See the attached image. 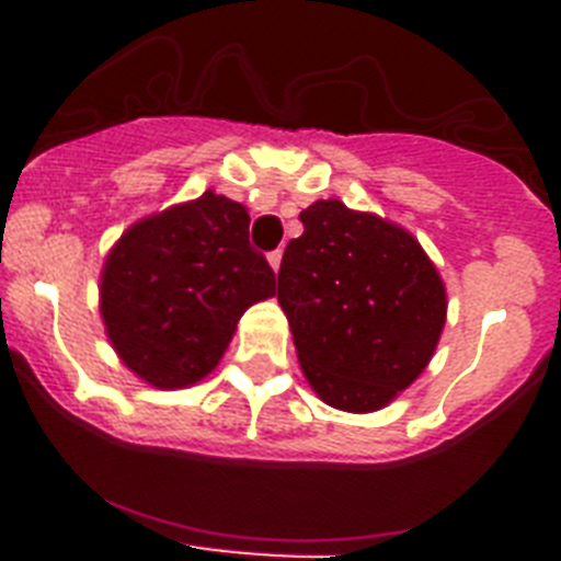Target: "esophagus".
<instances>
[{
    "label": "esophagus",
    "mask_w": 561,
    "mask_h": 561,
    "mask_svg": "<svg viewBox=\"0 0 561 561\" xmlns=\"http://www.w3.org/2000/svg\"><path fill=\"white\" fill-rule=\"evenodd\" d=\"M280 257H284V250L270 252V266H272V270H275V272H277V266H280Z\"/></svg>",
    "instance_id": "obj_1"
}]
</instances>
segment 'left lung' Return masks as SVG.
<instances>
[{
	"label": "left lung",
	"mask_w": 561,
	"mask_h": 561,
	"mask_svg": "<svg viewBox=\"0 0 561 561\" xmlns=\"http://www.w3.org/2000/svg\"><path fill=\"white\" fill-rule=\"evenodd\" d=\"M300 221L277 272L300 368L331 408H385L427 368L447 317L444 284L401 227L336 199L314 202Z\"/></svg>",
	"instance_id": "1"
}]
</instances>
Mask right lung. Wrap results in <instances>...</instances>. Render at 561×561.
I'll return each instance as SVG.
<instances>
[{"label": "right lung", "mask_w": 561, "mask_h": 561, "mask_svg": "<svg viewBox=\"0 0 561 561\" xmlns=\"http://www.w3.org/2000/svg\"><path fill=\"white\" fill-rule=\"evenodd\" d=\"M275 295L250 244V213L202 193L134 225L108 255L101 314L108 340L153 388H185L219 365L247 306Z\"/></svg>", "instance_id": "obj_1"}]
</instances>
